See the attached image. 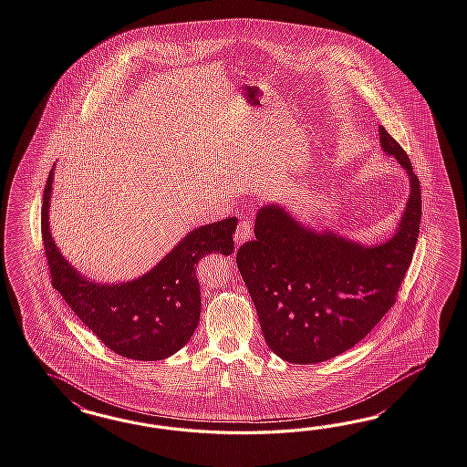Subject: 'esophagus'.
<instances>
[{
  "mask_svg": "<svg viewBox=\"0 0 467 467\" xmlns=\"http://www.w3.org/2000/svg\"><path fill=\"white\" fill-rule=\"evenodd\" d=\"M253 234V229H251V223L248 219H243L239 221L238 228L234 231V241L236 244H243L244 241H248Z\"/></svg>",
  "mask_w": 467,
  "mask_h": 467,
  "instance_id": "esophagus-1",
  "label": "esophagus"
}]
</instances>
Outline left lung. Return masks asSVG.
<instances>
[{
    "label": "left lung",
    "mask_w": 467,
    "mask_h": 467,
    "mask_svg": "<svg viewBox=\"0 0 467 467\" xmlns=\"http://www.w3.org/2000/svg\"><path fill=\"white\" fill-rule=\"evenodd\" d=\"M379 141L411 189L393 238L363 246L266 205L254 221L256 239L238 250L265 341L288 363H320L351 349L397 302L420 231L421 191L407 151L383 126Z\"/></svg>",
    "instance_id": "left-lung-1"
}]
</instances>
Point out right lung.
Masks as SVG:
<instances>
[{
    "label": "right lung",
    "mask_w": 467,
    "mask_h": 467,
    "mask_svg": "<svg viewBox=\"0 0 467 467\" xmlns=\"http://www.w3.org/2000/svg\"><path fill=\"white\" fill-rule=\"evenodd\" d=\"M54 171L48 173L42 204V241L52 285L68 307L106 348L137 361L165 359L192 337L201 317L197 263L211 253L231 254L236 217L193 229L161 262L138 280L99 285L80 276L50 236L48 201Z\"/></svg>",
    "instance_id": "add662e5"
}]
</instances>
